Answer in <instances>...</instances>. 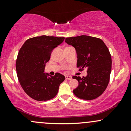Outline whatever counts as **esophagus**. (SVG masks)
<instances>
[{
    "label": "esophagus",
    "instance_id": "obj_1",
    "mask_svg": "<svg viewBox=\"0 0 131 131\" xmlns=\"http://www.w3.org/2000/svg\"><path fill=\"white\" fill-rule=\"evenodd\" d=\"M65 78L68 80H70V79H72V77L70 76H65Z\"/></svg>",
    "mask_w": 131,
    "mask_h": 131
}]
</instances>
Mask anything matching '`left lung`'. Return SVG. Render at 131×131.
I'll return each mask as SVG.
<instances>
[{
  "instance_id": "1",
  "label": "left lung",
  "mask_w": 131,
  "mask_h": 131,
  "mask_svg": "<svg viewBox=\"0 0 131 131\" xmlns=\"http://www.w3.org/2000/svg\"><path fill=\"white\" fill-rule=\"evenodd\" d=\"M65 42L74 47L77 54V67L88 69L85 77L73 76L79 84L73 90L78 98L93 100L103 94L110 81L112 57L108 49L102 39L82 35L67 37Z\"/></svg>"
}]
</instances>
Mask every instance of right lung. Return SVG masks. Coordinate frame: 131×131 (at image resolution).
<instances>
[{"label": "right lung", "mask_w": 131, "mask_h": 131, "mask_svg": "<svg viewBox=\"0 0 131 131\" xmlns=\"http://www.w3.org/2000/svg\"><path fill=\"white\" fill-rule=\"evenodd\" d=\"M64 39L49 36L34 37L26 40L19 51L16 62L18 78L24 91L34 100L53 99L65 79L60 73L52 76L43 73L52 50Z\"/></svg>", "instance_id": "1"}]
</instances>
